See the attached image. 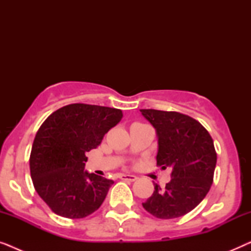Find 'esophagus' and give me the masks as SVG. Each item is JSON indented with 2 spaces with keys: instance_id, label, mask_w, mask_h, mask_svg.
Listing matches in <instances>:
<instances>
[{
  "instance_id": "esophagus-1",
  "label": "esophagus",
  "mask_w": 251,
  "mask_h": 251,
  "mask_svg": "<svg viewBox=\"0 0 251 251\" xmlns=\"http://www.w3.org/2000/svg\"><path fill=\"white\" fill-rule=\"evenodd\" d=\"M120 178H121L122 180H129V181H135L137 179L135 175H126V174H121L120 175Z\"/></svg>"
}]
</instances>
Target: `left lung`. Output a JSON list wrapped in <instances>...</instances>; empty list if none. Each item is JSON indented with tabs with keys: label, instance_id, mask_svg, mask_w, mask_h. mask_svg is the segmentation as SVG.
I'll return each instance as SVG.
<instances>
[{
	"label": "left lung",
	"instance_id": "obj_1",
	"mask_svg": "<svg viewBox=\"0 0 251 251\" xmlns=\"http://www.w3.org/2000/svg\"><path fill=\"white\" fill-rule=\"evenodd\" d=\"M156 130V164L173 168L166 187L154 185L143 203L154 217L173 219L186 215L205 198L214 181L217 162L214 140L197 120L179 112L140 109Z\"/></svg>",
	"mask_w": 251,
	"mask_h": 251
}]
</instances>
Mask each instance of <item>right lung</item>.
I'll use <instances>...</instances> for the list:
<instances>
[{"mask_svg":"<svg viewBox=\"0 0 251 251\" xmlns=\"http://www.w3.org/2000/svg\"><path fill=\"white\" fill-rule=\"evenodd\" d=\"M122 116L121 109L78 102L57 109L37 130L29 156L30 177L54 214L84 218L104 202L114 181L84 171L85 153L100 145Z\"/></svg>","mask_w":251,"mask_h":251,"instance_id":"1","label":"right lung"}]
</instances>
